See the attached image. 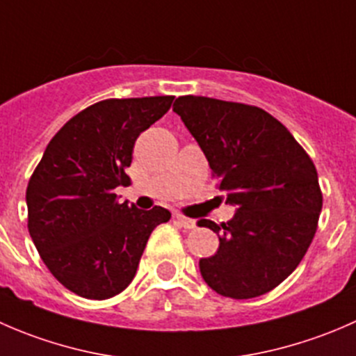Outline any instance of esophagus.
I'll return each mask as SVG.
<instances>
[{
	"instance_id": "esophagus-1",
	"label": "esophagus",
	"mask_w": 356,
	"mask_h": 356,
	"mask_svg": "<svg viewBox=\"0 0 356 356\" xmlns=\"http://www.w3.org/2000/svg\"><path fill=\"white\" fill-rule=\"evenodd\" d=\"M174 218H175V220H177L179 224H181L184 229H195V227H196V220H193V218L184 217V215L175 213Z\"/></svg>"
}]
</instances>
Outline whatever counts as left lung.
I'll list each match as a JSON object with an SVG mask.
<instances>
[{"mask_svg":"<svg viewBox=\"0 0 356 356\" xmlns=\"http://www.w3.org/2000/svg\"><path fill=\"white\" fill-rule=\"evenodd\" d=\"M182 118L238 211L229 222L200 220L217 232L213 257L200 272L215 293L234 300L261 296L300 265L322 210L317 168L293 134L258 106L179 96Z\"/></svg>","mask_w":356,"mask_h":356,"instance_id":"1","label":"left lung"}]
</instances>
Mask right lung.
<instances>
[{"instance_id":"1","label":"right lung","mask_w":356,"mask_h":356,"mask_svg":"<svg viewBox=\"0 0 356 356\" xmlns=\"http://www.w3.org/2000/svg\"><path fill=\"white\" fill-rule=\"evenodd\" d=\"M174 96L111 98L70 118L29 179L27 227L53 277L88 300L122 293L149 234L170 220L161 207L138 210L113 189L131 182L132 148L163 117Z\"/></svg>"}]
</instances>
